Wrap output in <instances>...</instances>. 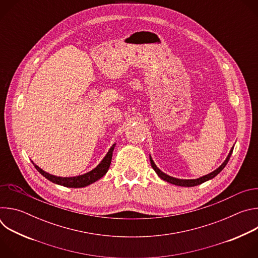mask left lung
<instances>
[{
    "mask_svg": "<svg viewBox=\"0 0 258 258\" xmlns=\"http://www.w3.org/2000/svg\"><path fill=\"white\" fill-rule=\"evenodd\" d=\"M233 149H234V148L231 149V151H230V153H229L227 159L225 160V162H224L222 165H220L216 170H214V171H212L211 173H209V174H207V175H204V176H202V177H200V178H197V179H178V178H174V177H172V176H169V175L163 173V172L155 165V163H154V161L152 160L151 156H150V162H151V165H152L153 169L156 171V173H157L162 179L166 180L167 182L173 183V185H176V186H181V187H194V186L200 185V183H202V182H204V181H206V180H208V179L213 178L215 175H217L220 171H222V170L225 168V166L227 165V163L229 162L230 157H231V155H232V153H233Z\"/></svg>",
    "mask_w": 258,
    "mask_h": 258,
    "instance_id": "1",
    "label": "left lung"
}]
</instances>
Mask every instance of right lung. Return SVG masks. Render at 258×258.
<instances>
[{
	"label": "right lung",
	"mask_w": 258,
	"mask_h": 258,
	"mask_svg": "<svg viewBox=\"0 0 258 258\" xmlns=\"http://www.w3.org/2000/svg\"><path fill=\"white\" fill-rule=\"evenodd\" d=\"M114 147H115V144L111 147V148H110L107 155L104 157V159L101 161V163L96 168H94L90 172L85 173L83 175L73 176V177H60V176H55V175H52V174L44 171L43 169H41L38 165H35V164H34V167L46 178H48L49 180H51L54 183H57V185H61L63 187H67V188L86 187V186L90 185V183L95 182L96 180L101 178L108 171L110 163H111Z\"/></svg>",
	"instance_id": "add662e5"
}]
</instances>
